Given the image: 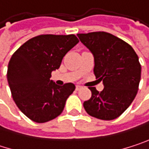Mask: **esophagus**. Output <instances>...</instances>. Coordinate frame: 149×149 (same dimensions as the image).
<instances>
[{
    "mask_svg": "<svg viewBox=\"0 0 149 149\" xmlns=\"http://www.w3.org/2000/svg\"><path fill=\"white\" fill-rule=\"evenodd\" d=\"M80 89H82V87H81L80 85H76V90H77V91H79Z\"/></svg>",
    "mask_w": 149,
    "mask_h": 149,
    "instance_id": "esophagus-1",
    "label": "esophagus"
}]
</instances>
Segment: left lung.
Instances as JSON below:
<instances>
[{"instance_id": "obj_1", "label": "left lung", "mask_w": 149, "mask_h": 149, "mask_svg": "<svg viewBox=\"0 0 149 149\" xmlns=\"http://www.w3.org/2000/svg\"><path fill=\"white\" fill-rule=\"evenodd\" d=\"M77 37L92 52L94 74L104 86L101 92L90 87L91 97L84 103V108L93 117L116 119L137 94L141 72L138 56L131 45L106 32L77 33Z\"/></svg>"}]
</instances>
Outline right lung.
Returning <instances> with one entry per match:
<instances>
[{
    "instance_id": "right-lung-1",
    "label": "right lung",
    "mask_w": 149,
    "mask_h": 149,
    "mask_svg": "<svg viewBox=\"0 0 149 149\" xmlns=\"http://www.w3.org/2000/svg\"><path fill=\"white\" fill-rule=\"evenodd\" d=\"M78 41L74 34H41L25 42L12 55L7 72L11 94L19 110L32 121L46 123L62 113L75 85L58 86L50 77Z\"/></svg>"
}]
</instances>
